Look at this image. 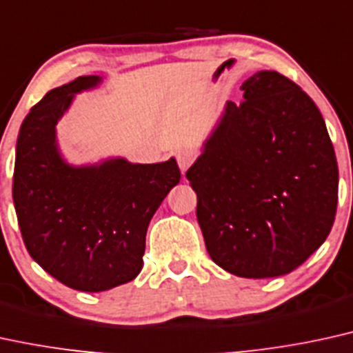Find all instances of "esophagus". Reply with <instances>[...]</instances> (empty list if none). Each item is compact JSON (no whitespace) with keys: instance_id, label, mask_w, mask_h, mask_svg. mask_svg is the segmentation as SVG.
Listing matches in <instances>:
<instances>
[{"instance_id":"34e87169","label":"esophagus","mask_w":353,"mask_h":353,"mask_svg":"<svg viewBox=\"0 0 353 353\" xmlns=\"http://www.w3.org/2000/svg\"><path fill=\"white\" fill-rule=\"evenodd\" d=\"M176 159L181 171L185 172L189 169V165L195 161V152L192 150H188V148H185V150H179L176 152Z\"/></svg>"}]
</instances>
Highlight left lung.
<instances>
[{"label":"left lung","mask_w":353,"mask_h":353,"mask_svg":"<svg viewBox=\"0 0 353 353\" xmlns=\"http://www.w3.org/2000/svg\"><path fill=\"white\" fill-rule=\"evenodd\" d=\"M241 90L185 177L212 260L241 278H274L303 265L330 233L337 159L299 85L261 70Z\"/></svg>","instance_id":"8db88e82"}]
</instances>
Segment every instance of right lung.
I'll list each match as a JSON object with an SVG mask.
<instances>
[{
	"mask_svg": "<svg viewBox=\"0 0 353 353\" xmlns=\"http://www.w3.org/2000/svg\"><path fill=\"white\" fill-rule=\"evenodd\" d=\"M99 75L52 88L21 125L12 201L32 260L77 291L100 292L134 279L143 268L152 215L177 182L176 159L131 164L110 159L74 168L61 158L55 125L75 93Z\"/></svg>",
	"mask_w": 353,
	"mask_h": 353,
	"instance_id": "right-lung-1",
	"label": "right lung"
}]
</instances>
